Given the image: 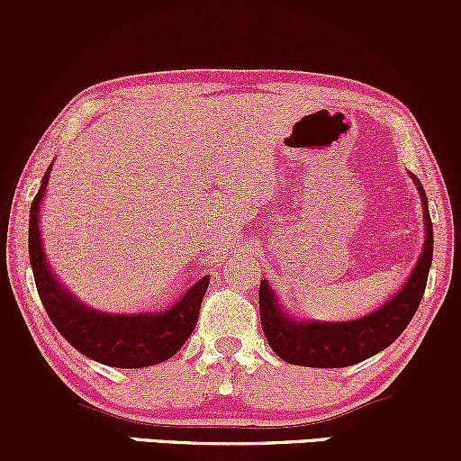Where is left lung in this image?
Returning a JSON list of instances; mask_svg holds the SVG:
<instances>
[{
    "instance_id": "obj_1",
    "label": "left lung",
    "mask_w": 461,
    "mask_h": 461,
    "mask_svg": "<svg viewBox=\"0 0 461 461\" xmlns=\"http://www.w3.org/2000/svg\"><path fill=\"white\" fill-rule=\"evenodd\" d=\"M414 177V176H411ZM416 182L418 193L425 205V247L418 258L414 271L403 288L388 303L368 316L345 322L297 321L285 316L282 305L275 299L267 279L260 282V321L268 345L284 362L312 368H345L364 362L375 353L384 351L410 325L425 294L433 258V225L427 210V194L422 184Z\"/></svg>"
}]
</instances>
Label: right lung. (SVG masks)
<instances>
[{"instance_id":"right-lung-1","label":"right lung","mask_w":461,"mask_h":461,"mask_svg":"<svg viewBox=\"0 0 461 461\" xmlns=\"http://www.w3.org/2000/svg\"><path fill=\"white\" fill-rule=\"evenodd\" d=\"M50 171L51 167L47 168L30 208V264L39 297L56 330L82 356L105 366L142 368L176 356L197 325L210 275L194 282L176 305L160 314H105L86 308L56 282L45 262L39 231V205L50 182Z\"/></svg>"}]
</instances>
